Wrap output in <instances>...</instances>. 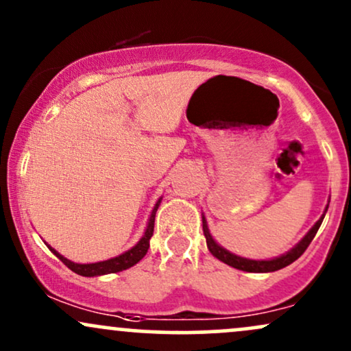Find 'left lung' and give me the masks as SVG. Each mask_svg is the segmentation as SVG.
I'll return each instance as SVG.
<instances>
[{"label": "left lung", "instance_id": "8db88e82", "mask_svg": "<svg viewBox=\"0 0 351 351\" xmlns=\"http://www.w3.org/2000/svg\"><path fill=\"white\" fill-rule=\"evenodd\" d=\"M327 209H328V206L325 208V213H327ZM325 213L322 215L320 219L313 224L312 229H310L307 234L304 236V239H302L300 243L295 245V247H292L289 252L282 254V256L274 257V259H269V261L245 259V257L236 256V254L229 252L224 247H221V245L217 244L215 239H213L211 232H209V229H208L206 217L204 216H203V232H204V237H206V244H208L209 252H211L216 259H219L221 263L231 265V267L239 269V271H244V272H274V271H279V269L287 267L289 264H292L293 261L299 259L302 254L305 252V249L308 247V244L312 243V239L315 237L318 228H320L322 221H324V217H325Z\"/></svg>", "mask_w": 351, "mask_h": 351}]
</instances>
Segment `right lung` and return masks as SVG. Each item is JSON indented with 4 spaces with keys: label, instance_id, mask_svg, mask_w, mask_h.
<instances>
[{
    "label": "right lung",
    "instance_id": "add662e5",
    "mask_svg": "<svg viewBox=\"0 0 351 351\" xmlns=\"http://www.w3.org/2000/svg\"><path fill=\"white\" fill-rule=\"evenodd\" d=\"M160 203H162V198L156 201L155 208H153L150 219H148V226H147V229H145V234L142 236V239H140L138 243L134 245V247L128 249L127 252L120 254V256H117V257H112V259L102 261V263L77 264V263H72V261H69V259H66L64 256H60V254L56 251V249H52L51 245H47V247H49L51 252L54 254L56 257H59V259L62 261V263L66 264L72 272L79 274V276H84V277L106 276V274H115V272L125 271V269H130L132 265H135L136 263H140V261L143 259L145 254H147V251H148V247H150L153 228H155V215H156V209H158V206H160Z\"/></svg>",
    "mask_w": 351,
    "mask_h": 351
}]
</instances>
